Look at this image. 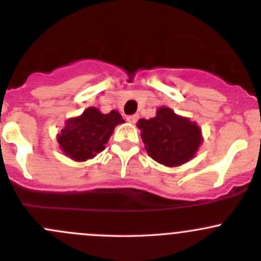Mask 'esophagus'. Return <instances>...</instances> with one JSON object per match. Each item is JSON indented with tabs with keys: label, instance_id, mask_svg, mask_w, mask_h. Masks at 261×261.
<instances>
[{
	"label": "esophagus",
	"instance_id": "esophagus-1",
	"mask_svg": "<svg viewBox=\"0 0 261 261\" xmlns=\"http://www.w3.org/2000/svg\"><path fill=\"white\" fill-rule=\"evenodd\" d=\"M126 120H127L128 122H130V123H135L136 121L139 120V115H131V116H127V117H126Z\"/></svg>",
	"mask_w": 261,
	"mask_h": 261
}]
</instances>
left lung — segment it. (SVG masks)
I'll return each mask as SVG.
<instances>
[{
    "label": "left lung",
    "mask_w": 261,
    "mask_h": 261,
    "mask_svg": "<svg viewBox=\"0 0 261 261\" xmlns=\"http://www.w3.org/2000/svg\"><path fill=\"white\" fill-rule=\"evenodd\" d=\"M138 127L149 156L167 167L189 162L203 140L194 121L181 117L169 107H160L156 116L149 120L140 118Z\"/></svg>",
    "instance_id": "left-lung-1"
}]
</instances>
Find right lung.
I'll return each instance as SVG.
<instances>
[{"label": "right lung", "mask_w": 261, "mask_h": 261, "mask_svg": "<svg viewBox=\"0 0 261 261\" xmlns=\"http://www.w3.org/2000/svg\"><path fill=\"white\" fill-rule=\"evenodd\" d=\"M117 111L102 114L96 107H89L78 117L67 120L62 133L58 135L60 149L75 162L92 159L105 149L116 125L123 123Z\"/></svg>", "instance_id": "1"}]
</instances>
